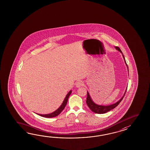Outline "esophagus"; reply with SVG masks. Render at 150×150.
Here are the masks:
<instances>
[{
    "instance_id": "esophagus-1",
    "label": "esophagus",
    "mask_w": 150,
    "mask_h": 150,
    "mask_svg": "<svg viewBox=\"0 0 150 150\" xmlns=\"http://www.w3.org/2000/svg\"><path fill=\"white\" fill-rule=\"evenodd\" d=\"M83 85V82L82 81H78L76 83V86L77 88H79L80 87Z\"/></svg>"
}]
</instances>
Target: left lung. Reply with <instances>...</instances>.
Listing matches in <instances>:
<instances>
[{"label": "left lung", "mask_w": 150, "mask_h": 150, "mask_svg": "<svg viewBox=\"0 0 150 150\" xmlns=\"http://www.w3.org/2000/svg\"><path fill=\"white\" fill-rule=\"evenodd\" d=\"M115 48H116V50H117L118 51H120L121 53L122 54L123 57L124 59H125V64H126L127 66V70H128V71H129L128 67H127V64L126 61H125V56H124V55L123 54V53H122V52L121 50V49H120L118 47H115ZM127 89L125 90V92L124 95L122 97L121 99H120V100H118V101L117 102H116L115 103H114V104H112V105H98L96 104V103H95L93 101V100H92V99H91V96H89V93L87 92V99H86V103H87V105H88V107H89V109H90L93 112H95V113H97V114H105V113H106V112H108L109 111L111 110L112 109L115 108L116 107H117V106L119 105V103L121 102L122 99H123L125 94L126 91H127Z\"/></svg>", "instance_id": "obj_1"}]
</instances>
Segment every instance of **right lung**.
Instances as JSON below:
<instances>
[{
	"label": "right lung",
	"instance_id": "1",
	"mask_svg": "<svg viewBox=\"0 0 150 150\" xmlns=\"http://www.w3.org/2000/svg\"><path fill=\"white\" fill-rule=\"evenodd\" d=\"M72 92V91L71 90L67 94V95L66 96V97L65 98L63 102L62 103V105L59 107V108H58L56 111L52 112V113H50V114H37L38 115L41 116L42 117H47V118H51V117H54L57 116L58 115H59L61 112H62L63 110L65 107L67 105V100L69 99V96H70L71 93Z\"/></svg>",
	"mask_w": 150,
	"mask_h": 150
}]
</instances>
